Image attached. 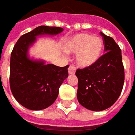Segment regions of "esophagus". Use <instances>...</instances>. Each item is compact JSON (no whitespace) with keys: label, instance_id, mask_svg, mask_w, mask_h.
<instances>
[{"label":"esophagus","instance_id":"1","mask_svg":"<svg viewBox=\"0 0 135 135\" xmlns=\"http://www.w3.org/2000/svg\"><path fill=\"white\" fill-rule=\"evenodd\" d=\"M68 71H69V75H74L75 72V66L71 65V66L69 67Z\"/></svg>","mask_w":135,"mask_h":135}]
</instances>
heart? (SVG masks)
I'll return each mask as SVG.
<instances>
[{
  "label": "heart",
  "instance_id": "1",
  "mask_svg": "<svg viewBox=\"0 0 135 135\" xmlns=\"http://www.w3.org/2000/svg\"><path fill=\"white\" fill-rule=\"evenodd\" d=\"M103 40L88 33H79L68 40L64 49L76 54V62L81 67H89L98 62L103 51Z\"/></svg>",
  "mask_w": 135,
  "mask_h": 135
}]
</instances>
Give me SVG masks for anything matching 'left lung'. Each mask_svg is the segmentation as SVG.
Masks as SVG:
<instances>
[{"mask_svg": "<svg viewBox=\"0 0 135 135\" xmlns=\"http://www.w3.org/2000/svg\"><path fill=\"white\" fill-rule=\"evenodd\" d=\"M105 51L97 63L77 69L78 101L85 108L101 111L111 107L118 99L125 79L122 52L113 38L100 32Z\"/></svg>", "mask_w": 135, "mask_h": 135, "instance_id": "obj_1", "label": "left lung"}]
</instances>
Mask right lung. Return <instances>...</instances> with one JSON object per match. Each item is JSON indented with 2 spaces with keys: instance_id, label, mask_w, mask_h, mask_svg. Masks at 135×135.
I'll return each instance as SVG.
<instances>
[{
  "instance_id": "obj_1",
  "label": "right lung",
  "mask_w": 135,
  "mask_h": 135,
  "mask_svg": "<svg viewBox=\"0 0 135 135\" xmlns=\"http://www.w3.org/2000/svg\"><path fill=\"white\" fill-rule=\"evenodd\" d=\"M61 27L40 26L22 35L12 49L10 57L9 84L17 102L27 109L47 108L57 98L59 88L69 75V65L64 67L46 64L31 58L29 50L41 36H55Z\"/></svg>"
}]
</instances>
